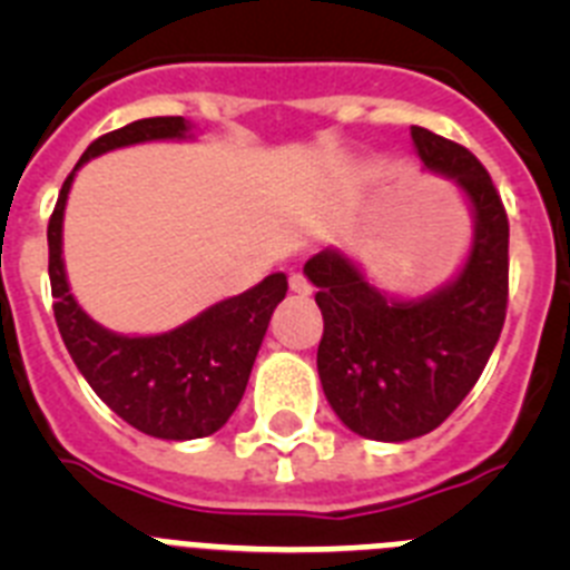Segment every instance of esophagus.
<instances>
[{"label":"esophagus","mask_w":570,"mask_h":570,"mask_svg":"<svg viewBox=\"0 0 570 570\" xmlns=\"http://www.w3.org/2000/svg\"><path fill=\"white\" fill-rule=\"evenodd\" d=\"M288 285H291V291H294V294H299V296H308L311 294V282L305 279V276H302V274H291Z\"/></svg>","instance_id":"1"}]
</instances>
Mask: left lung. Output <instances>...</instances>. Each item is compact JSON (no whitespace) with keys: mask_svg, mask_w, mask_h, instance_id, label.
Returning <instances> with one entry per match:
<instances>
[{"mask_svg":"<svg viewBox=\"0 0 570 570\" xmlns=\"http://www.w3.org/2000/svg\"><path fill=\"white\" fill-rule=\"evenodd\" d=\"M425 168L451 176L473 208V248L451 285L416 302L371 288L340 250L305 262L325 320L322 391L354 434L405 442L434 431L468 396L500 340L508 308V214L491 174L462 145L411 128Z\"/></svg>","mask_w":570,"mask_h":570,"instance_id":"obj_1","label":"left lung"}]
</instances>
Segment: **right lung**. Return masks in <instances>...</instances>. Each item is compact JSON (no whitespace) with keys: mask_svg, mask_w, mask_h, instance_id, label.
<instances>
[{"mask_svg":"<svg viewBox=\"0 0 570 570\" xmlns=\"http://www.w3.org/2000/svg\"><path fill=\"white\" fill-rule=\"evenodd\" d=\"M185 134L188 122L183 116L136 119L94 139L77 168L105 150L150 139H183ZM70 183L73 174L65 179L48 223L53 316L68 354L99 400L136 431L159 440L210 436L230 420L245 394L262 336L268 331L274 308L285 299L288 279L285 274L265 276L256 288L216 302L168 334H110L79 308L65 279L62 214Z\"/></svg>","mask_w":570,"mask_h":570,"instance_id":"right-lung-1","label":"right lung"}]
</instances>
